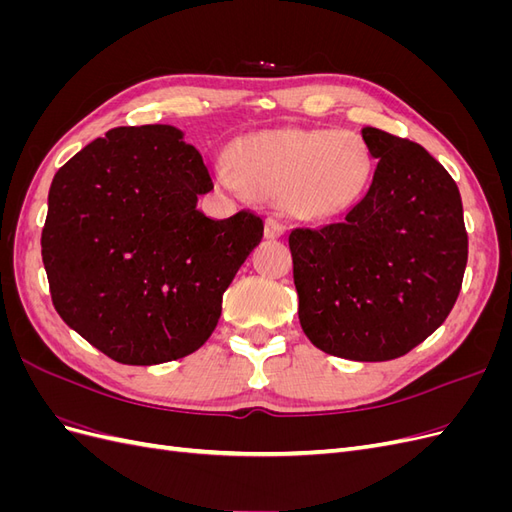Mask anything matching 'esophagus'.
<instances>
[{"label":"esophagus","instance_id":"1","mask_svg":"<svg viewBox=\"0 0 512 512\" xmlns=\"http://www.w3.org/2000/svg\"><path fill=\"white\" fill-rule=\"evenodd\" d=\"M284 232H286V226L277 220V218H267L265 220V237L267 239H277V237H284Z\"/></svg>","mask_w":512,"mask_h":512}]
</instances>
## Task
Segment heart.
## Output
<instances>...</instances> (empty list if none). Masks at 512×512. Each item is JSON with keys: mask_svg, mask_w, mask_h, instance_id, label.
Returning <instances> with one entry per match:
<instances>
[{"mask_svg": "<svg viewBox=\"0 0 512 512\" xmlns=\"http://www.w3.org/2000/svg\"><path fill=\"white\" fill-rule=\"evenodd\" d=\"M374 170V153L359 134L303 128L247 134L232 147L230 160L213 162L222 185L235 188L241 181L303 222L344 215L365 196Z\"/></svg>", "mask_w": 512, "mask_h": 512, "instance_id": "heart-1", "label": "heart"}]
</instances>
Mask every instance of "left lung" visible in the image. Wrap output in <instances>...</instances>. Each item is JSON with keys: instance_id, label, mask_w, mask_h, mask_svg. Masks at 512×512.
<instances>
[{"instance_id": "1", "label": "left lung", "mask_w": 512, "mask_h": 512, "mask_svg": "<svg viewBox=\"0 0 512 512\" xmlns=\"http://www.w3.org/2000/svg\"><path fill=\"white\" fill-rule=\"evenodd\" d=\"M378 166L337 224L288 243L299 320L322 352L376 363L404 356L451 314L468 262L457 183L416 143L363 128Z\"/></svg>"}]
</instances>
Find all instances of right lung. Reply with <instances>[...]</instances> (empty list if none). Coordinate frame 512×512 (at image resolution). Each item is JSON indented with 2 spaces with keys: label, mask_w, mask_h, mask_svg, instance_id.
Wrapping results in <instances>:
<instances>
[{
  "label": "right lung",
  "mask_w": 512,
  "mask_h": 512,
  "mask_svg": "<svg viewBox=\"0 0 512 512\" xmlns=\"http://www.w3.org/2000/svg\"><path fill=\"white\" fill-rule=\"evenodd\" d=\"M203 156L175 126L115 128L61 166L42 262L57 314L123 365L188 356L218 327L222 297L262 239L239 211L211 220Z\"/></svg>",
  "instance_id": "1"
}]
</instances>
